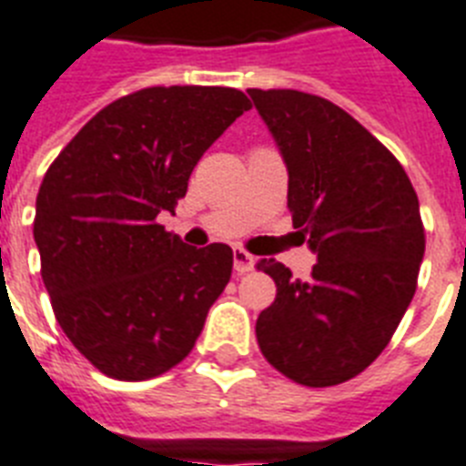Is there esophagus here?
Instances as JSON below:
<instances>
[{
	"instance_id": "esophagus-1",
	"label": "esophagus",
	"mask_w": 466,
	"mask_h": 466,
	"mask_svg": "<svg viewBox=\"0 0 466 466\" xmlns=\"http://www.w3.org/2000/svg\"><path fill=\"white\" fill-rule=\"evenodd\" d=\"M232 256H234V269H237L239 275H244V272H251V269H253V256H251V253H246L244 248H234Z\"/></svg>"
}]
</instances>
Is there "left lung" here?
<instances>
[{
	"label": "left lung",
	"instance_id": "obj_1",
	"mask_svg": "<svg viewBox=\"0 0 466 466\" xmlns=\"http://www.w3.org/2000/svg\"><path fill=\"white\" fill-rule=\"evenodd\" d=\"M289 173L287 206L318 265L310 279L263 258L277 299L258 346L303 386H334L377 360L400 324L424 258L420 201L402 166L343 108L296 89H248Z\"/></svg>",
	"mask_w": 466,
	"mask_h": 466
}]
</instances>
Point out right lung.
I'll return each instance as SVG.
<instances>
[{
    "label": "right lung",
    "mask_w": 466,
    "mask_h": 466,
    "mask_svg": "<svg viewBox=\"0 0 466 466\" xmlns=\"http://www.w3.org/2000/svg\"><path fill=\"white\" fill-rule=\"evenodd\" d=\"M251 108L232 87H148L108 104L42 179L35 244L61 329L123 381L189 355L232 277V248H194L156 222L175 213L210 144Z\"/></svg>",
    "instance_id": "obj_1"
}]
</instances>
